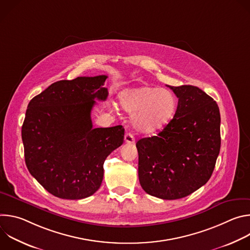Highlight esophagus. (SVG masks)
Masks as SVG:
<instances>
[{"instance_id":"esophagus-1","label":"esophagus","mask_w":250,"mask_h":250,"mask_svg":"<svg viewBox=\"0 0 250 250\" xmlns=\"http://www.w3.org/2000/svg\"><path fill=\"white\" fill-rule=\"evenodd\" d=\"M125 141L126 142V144H134L135 139H134L133 134L130 132H126L125 135Z\"/></svg>"}]
</instances>
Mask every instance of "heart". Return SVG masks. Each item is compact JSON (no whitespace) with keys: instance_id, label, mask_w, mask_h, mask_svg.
Instances as JSON below:
<instances>
[{"instance_id":"1","label":"heart","mask_w":250,"mask_h":250,"mask_svg":"<svg viewBox=\"0 0 250 250\" xmlns=\"http://www.w3.org/2000/svg\"><path fill=\"white\" fill-rule=\"evenodd\" d=\"M119 100L123 110L133 114L134 128L144 133H153L166 126L173 120L178 105L171 91L152 86L125 89Z\"/></svg>"}]
</instances>
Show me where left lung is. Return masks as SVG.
I'll return each mask as SVG.
<instances>
[{
    "mask_svg": "<svg viewBox=\"0 0 250 250\" xmlns=\"http://www.w3.org/2000/svg\"><path fill=\"white\" fill-rule=\"evenodd\" d=\"M178 98L173 120L157 135L136 142L139 183L147 194L184 198L210 178L221 148L218 104L200 88L168 86Z\"/></svg>",
    "mask_w": 250,
    "mask_h": 250,
    "instance_id": "obj_1",
    "label": "left lung"
}]
</instances>
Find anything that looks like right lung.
<instances>
[{
  "mask_svg": "<svg viewBox=\"0 0 250 250\" xmlns=\"http://www.w3.org/2000/svg\"><path fill=\"white\" fill-rule=\"evenodd\" d=\"M108 76L77 77L51 84L27 105L21 126L29 173L61 199L90 197L101 186L104 162L124 142L123 125L93 128L95 100L104 101Z\"/></svg>",
  "mask_w": 250,
  "mask_h": 250,
  "instance_id": "add662e5",
  "label": "right lung"
}]
</instances>
